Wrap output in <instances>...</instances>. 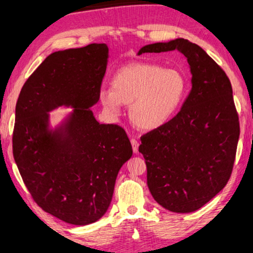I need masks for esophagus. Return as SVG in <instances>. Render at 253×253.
I'll use <instances>...</instances> for the list:
<instances>
[{
    "label": "esophagus",
    "instance_id": "1",
    "mask_svg": "<svg viewBox=\"0 0 253 253\" xmlns=\"http://www.w3.org/2000/svg\"><path fill=\"white\" fill-rule=\"evenodd\" d=\"M131 145H132V149H133V153L137 154L138 153V147H139V142L138 140H135V139H131Z\"/></svg>",
    "mask_w": 253,
    "mask_h": 253
}]
</instances>
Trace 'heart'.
I'll use <instances>...</instances> for the list:
<instances>
[{"instance_id":"heart-1","label":"heart","mask_w":253,"mask_h":253,"mask_svg":"<svg viewBox=\"0 0 253 253\" xmlns=\"http://www.w3.org/2000/svg\"><path fill=\"white\" fill-rule=\"evenodd\" d=\"M187 81L178 69L154 64L124 66L112 79V89L102 87L99 101L112 115L122 104L129 106V118L138 129L155 130L173 118L184 101Z\"/></svg>"}]
</instances>
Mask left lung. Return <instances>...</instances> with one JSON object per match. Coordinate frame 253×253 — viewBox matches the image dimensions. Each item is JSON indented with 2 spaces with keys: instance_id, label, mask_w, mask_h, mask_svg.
<instances>
[{
  "instance_id": "left-lung-1",
  "label": "left lung",
  "mask_w": 253,
  "mask_h": 253,
  "mask_svg": "<svg viewBox=\"0 0 253 253\" xmlns=\"http://www.w3.org/2000/svg\"><path fill=\"white\" fill-rule=\"evenodd\" d=\"M177 50L187 59L192 90L177 116L141 137L147 185L161 207L177 213L202 208L225 187L240 138L239 115L226 73L185 39L142 46V53Z\"/></svg>"
}]
</instances>
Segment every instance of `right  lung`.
Returning a JSON list of instances; mask_svg holds the SVG:
<instances>
[{
	"label": "right lung",
	"mask_w": 253,
	"mask_h": 253,
	"mask_svg": "<svg viewBox=\"0 0 253 253\" xmlns=\"http://www.w3.org/2000/svg\"><path fill=\"white\" fill-rule=\"evenodd\" d=\"M108 57L106 43L49 54L24 84L16 105L18 170L35 202L67 224L99 220L120 169L132 156L126 131L99 123L91 111L99 100ZM59 107L72 111L52 127L49 113Z\"/></svg>",
	"instance_id": "right-lung-1"
}]
</instances>
